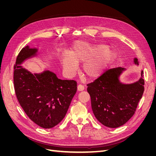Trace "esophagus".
Masks as SVG:
<instances>
[{"label":"esophagus","mask_w":156,"mask_h":156,"mask_svg":"<svg viewBox=\"0 0 156 156\" xmlns=\"http://www.w3.org/2000/svg\"><path fill=\"white\" fill-rule=\"evenodd\" d=\"M84 86L82 85V84H79V85L77 86V90L79 92L84 90Z\"/></svg>","instance_id":"esophagus-1"}]
</instances>
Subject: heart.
<instances>
[{"label": "heart", "mask_w": 156, "mask_h": 156, "mask_svg": "<svg viewBox=\"0 0 156 156\" xmlns=\"http://www.w3.org/2000/svg\"><path fill=\"white\" fill-rule=\"evenodd\" d=\"M113 58L112 51L106 45H92L79 41L73 45L70 53L62 55L65 72L73 75L78 69V63H84L83 71L88 79L96 78L105 72Z\"/></svg>", "instance_id": "1"}]
</instances>
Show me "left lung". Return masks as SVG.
Masks as SVG:
<instances>
[{
	"label": "left lung",
	"mask_w": 156,
	"mask_h": 156,
	"mask_svg": "<svg viewBox=\"0 0 156 156\" xmlns=\"http://www.w3.org/2000/svg\"><path fill=\"white\" fill-rule=\"evenodd\" d=\"M134 63L139 65L136 58ZM126 69L121 67L108 69L87 84L94 116L100 123L111 128L124 125L133 116L144 92L143 71L139 81L125 84L120 82V76Z\"/></svg>",
	"instance_id": "left-lung-1"
}]
</instances>
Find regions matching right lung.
<instances>
[{
    "label": "right lung",
    "instance_id": "obj_1",
    "mask_svg": "<svg viewBox=\"0 0 156 156\" xmlns=\"http://www.w3.org/2000/svg\"><path fill=\"white\" fill-rule=\"evenodd\" d=\"M38 49L29 45L19 53L13 72L14 88L19 103L29 119L45 129L55 127L66 115L77 92V82L62 80L49 70L32 73L23 68L27 59L37 56Z\"/></svg>",
    "mask_w": 156,
    "mask_h": 156
}]
</instances>
